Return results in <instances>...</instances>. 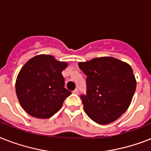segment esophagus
Segmentation results:
<instances>
[{"label": "esophagus", "instance_id": "esophagus-1", "mask_svg": "<svg viewBox=\"0 0 151 151\" xmlns=\"http://www.w3.org/2000/svg\"><path fill=\"white\" fill-rule=\"evenodd\" d=\"M73 92L74 93V94H76V95H78V94H79V90H78V89H75Z\"/></svg>", "mask_w": 151, "mask_h": 151}]
</instances>
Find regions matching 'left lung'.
I'll use <instances>...</instances> for the list:
<instances>
[{"label": "left lung", "instance_id": "8db88e82", "mask_svg": "<svg viewBox=\"0 0 151 151\" xmlns=\"http://www.w3.org/2000/svg\"><path fill=\"white\" fill-rule=\"evenodd\" d=\"M87 76L86 95H81L84 111L101 125L116 120L129 108L137 82L127 63L113 57H100L78 63Z\"/></svg>", "mask_w": 151, "mask_h": 151}]
</instances>
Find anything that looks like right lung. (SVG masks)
Masks as SVG:
<instances>
[{"instance_id":"add662e5","label":"right lung","mask_w":151,"mask_h":151,"mask_svg":"<svg viewBox=\"0 0 151 151\" xmlns=\"http://www.w3.org/2000/svg\"><path fill=\"white\" fill-rule=\"evenodd\" d=\"M67 67L50 55H39L23 66L16 80L15 89L23 109L30 116L48 119L56 113L67 97L62 71Z\"/></svg>"}]
</instances>
